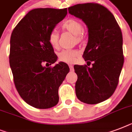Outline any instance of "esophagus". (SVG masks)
I'll list each match as a JSON object with an SVG mask.
<instances>
[{
  "label": "esophagus",
  "instance_id": "obj_1",
  "mask_svg": "<svg viewBox=\"0 0 132 132\" xmlns=\"http://www.w3.org/2000/svg\"><path fill=\"white\" fill-rule=\"evenodd\" d=\"M69 68H70V70L71 72H73L74 71V67H73V66L72 65H69Z\"/></svg>",
  "mask_w": 132,
  "mask_h": 132
}]
</instances>
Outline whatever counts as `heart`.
Here are the masks:
<instances>
[{"label": "heart", "instance_id": "1", "mask_svg": "<svg viewBox=\"0 0 132 132\" xmlns=\"http://www.w3.org/2000/svg\"><path fill=\"white\" fill-rule=\"evenodd\" d=\"M62 29L70 32L75 36V42L81 43L84 40L85 34L82 23L79 20L70 18L64 21L62 24ZM48 40L52 47L57 48L60 43V35L56 31H52L48 34ZM81 53L77 49H64L58 54L60 62L66 64H74L80 57Z\"/></svg>", "mask_w": 132, "mask_h": 132}]
</instances>
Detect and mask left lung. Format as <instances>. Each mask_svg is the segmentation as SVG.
Segmentation results:
<instances>
[{
	"label": "left lung",
	"instance_id": "1",
	"mask_svg": "<svg viewBox=\"0 0 132 132\" xmlns=\"http://www.w3.org/2000/svg\"><path fill=\"white\" fill-rule=\"evenodd\" d=\"M68 9L88 27V42L83 57L88 65L93 62L90 68L74 66L76 95L85 103H99L112 95L119 84L124 63L121 28L112 13L98 3L77 4Z\"/></svg>",
	"mask_w": 132,
	"mask_h": 132
}]
</instances>
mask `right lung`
Listing matches in <instances>:
<instances>
[{"instance_id": "1", "label": "right lung", "mask_w": 132, "mask_h": 132, "mask_svg": "<svg viewBox=\"0 0 132 132\" xmlns=\"http://www.w3.org/2000/svg\"><path fill=\"white\" fill-rule=\"evenodd\" d=\"M66 14L67 8L34 9L11 33L9 64L14 84L22 98L36 108L57 104L58 89L70 70L62 62L47 67L57 60L48 42V34Z\"/></svg>"}]
</instances>
